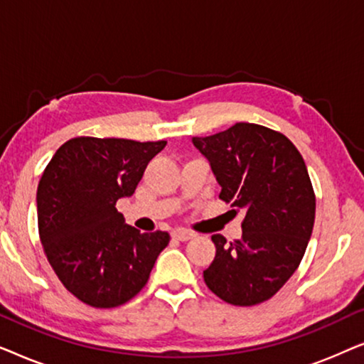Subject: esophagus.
Wrapping results in <instances>:
<instances>
[{
	"label": "esophagus",
	"instance_id": "obj_1",
	"mask_svg": "<svg viewBox=\"0 0 364 364\" xmlns=\"http://www.w3.org/2000/svg\"><path fill=\"white\" fill-rule=\"evenodd\" d=\"M196 237V233L188 232V230H183V228H177V230L172 232V238H176V240H181V242H187L191 240V238Z\"/></svg>",
	"mask_w": 364,
	"mask_h": 364
}]
</instances>
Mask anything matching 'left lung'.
I'll list each match as a JSON object with an SVG mask.
<instances>
[{
	"mask_svg": "<svg viewBox=\"0 0 364 364\" xmlns=\"http://www.w3.org/2000/svg\"><path fill=\"white\" fill-rule=\"evenodd\" d=\"M192 144L210 164L218 197L245 212L240 240L212 235L217 252L203 280L230 305L265 301L295 273L311 237L316 202L305 161L290 139L250 122Z\"/></svg>",
	"mask_w": 364,
	"mask_h": 364,
	"instance_id": "8db88e82",
	"label": "left lung"
}]
</instances>
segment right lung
I'll return each instance as SVG.
<instances>
[{
  "mask_svg": "<svg viewBox=\"0 0 364 364\" xmlns=\"http://www.w3.org/2000/svg\"><path fill=\"white\" fill-rule=\"evenodd\" d=\"M166 141L76 137L64 142L38 186V227L48 262L68 291L114 308L146 287L167 232L141 233L117 212Z\"/></svg>",
  "mask_w": 364,
  "mask_h": 364,
  "instance_id": "1",
  "label": "right lung"
}]
</instances>
